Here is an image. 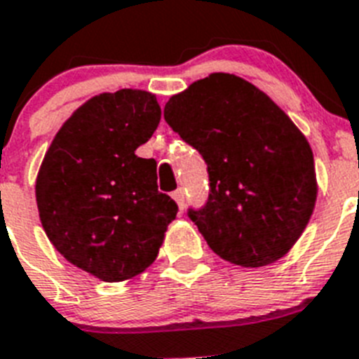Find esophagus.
Listing matches in <instances>:
<instances>
[{
  "mask_svg": "<svg viewBox=\"0 0 359 359\" xmlns=\"http://www.w3.org/2000/svg\"><path fill=\"white\" fill-rule=\"evenodd\" d=\"M172 198L176 199L177 207H180V210H183V207H185V192H183V189H177L172 192Z\"/></svg>",
  "mask_w": 359,
  "mask_h": 359,
  "instance_id": "obj_1",
  "label": "esophagus"
}]
</instances>
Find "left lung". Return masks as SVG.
<instances>
[{
    "label": "left lung",
    "instance_id": "1",
    "mask_svg": "<svg viewBox=\"0 0 359 359\" xmlns=\"http://www.w3.org/2000/svg\"><path fill=\"white\" fill-rule=\"evenodd\" d=\"M165 122L207 163L208 198L187 215L221 259L244 268L286 255L316 201L304 135L255 86L212 73L174 95Z\"/></svg>",
    "mask_w": 359,
    "mask_h": 359
}]
</instances>
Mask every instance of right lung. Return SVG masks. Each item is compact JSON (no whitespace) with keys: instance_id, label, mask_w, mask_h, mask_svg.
<instances>
[{"instance_id":"obj_1","label":"right lung","mask_w":359,"mask_h":359,"mask_svg":"<svg viewBox=\"0 0 359 359\" xmlns=\"http://www.w3.org/2000/svg\"><path fill=\"white\" fill-rule=\"evenodd\" d=\"M160 118L147 91L98 95L66 120L39 169L46 236L66 261L106 282L149 268L177 214L176 201L158 190L156 161L135 154Z\"/></svg>"}]
</instances>
